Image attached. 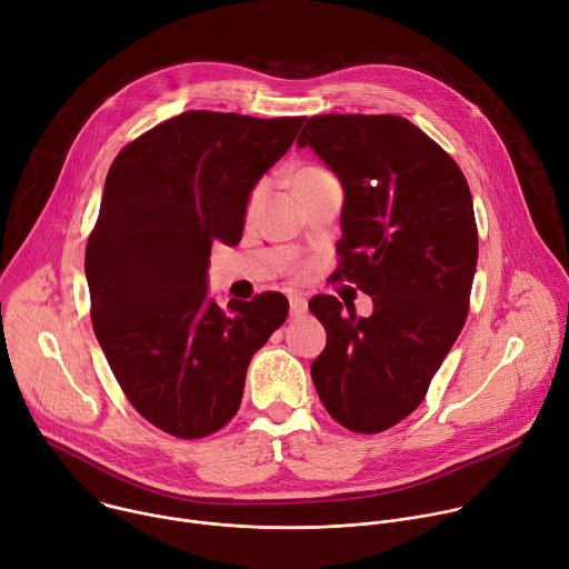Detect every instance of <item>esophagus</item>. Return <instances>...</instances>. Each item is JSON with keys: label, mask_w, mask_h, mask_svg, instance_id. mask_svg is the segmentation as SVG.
I'll list each match as a JSON object with an SVG mask.
<instances>
[{"label": "esophagus", "mask_w": 569, "mask_h": 569, "mask_svg": "<svg viewBox=\"0 0 569 569\" xmlns=\"http://www.w3.org/2000/svg\"><path fill=\"white\" fill-rule=\"evenodd\" d=\"M288 301H290V315L292 317H299V315H303L306 310H308V301H306V297L303 295H290L288 297Z\"/></svg>", "instance_id": "esophagus-1"}]
</instances>
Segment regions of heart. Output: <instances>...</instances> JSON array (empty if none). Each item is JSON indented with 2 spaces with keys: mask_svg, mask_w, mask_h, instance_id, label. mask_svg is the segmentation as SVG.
Listing matches in <instances>:
<instances>
[{
  "mask_svg": "<svg viewBox=\"0 0 569 569\" xmlns=\"http://www.w3.org/2000/svg\"><path fill=\"white\" fill-rule=\"evenodd\" d=\"M323 176H329V173L317 169V167H306V169H301V171L295 176V187H297V184H303V182H310V180H317V178H323ZM261 196H263V182H257V184L250 189L248 198H246V211H248V213L254 211V207L259 204Z\"/></svg>",
  "mask_w": 569,
  "mask_h": 569,
  "instance_id": "heart-1",
  "label": "heart"
}]
</instances>
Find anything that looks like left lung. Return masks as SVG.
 Listing matches in <instances>:
<instances>
[{
    "label": "left lung",
    "mask_w": 569,
    "mask_h": 569,
    "mask_svg": "<svg viewBox=\"0 0 569 569\" xmlns=\"http://www.w3.org/2000/svg\"><path fill=\"white\" fill-rule=\"evenodd\" d=\"M310 146L345 189L340 281L373 301L371 317L321 295L327 329L310 376L347 430L378 435L410 417L461 333L477 266L472 196L457 161L396 114H317Z\"/></svg>",
    "instance_id": "8db88e82"
}]
</instances>
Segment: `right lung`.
<instances>
[{"instance_id": "add662e5", "label": "right lung", "mask_w": 569, "mask_h": 569, "mask_svg": "<svg viewBox=\"0 0 569 569\" xmlns=\"http://www.w3.org/2000/svg\"><path fill=\"white\" fill-rule=\"evenodd\" d=\"M306 117L189 110L114 157L86 250L92 327L132 408L178 439L224 428L252 356L288 317L281 292L207 299L216 240L236 246L246 198Z\"/></svg>"}]
</instances>
